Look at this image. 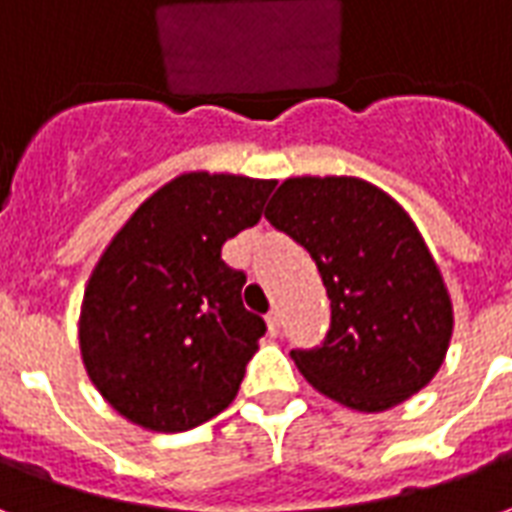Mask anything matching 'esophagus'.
Masks as SVG:
<instances>
[{"label":"esophagus","instance_id":"1","mask_svg":"<svg viewBox=\"0 0 512 512\" xmlns=\"http://www.w3.org/2000/svg\"><path fill=\"white\" fill-rule=\"evenodd\" d=\"M266 326H268V334H271V337H277L279 329H282V315H279L277 310L268 312V315H266Z\"/></svg>","mask_w":512,"mask_h":512}]
</instances>
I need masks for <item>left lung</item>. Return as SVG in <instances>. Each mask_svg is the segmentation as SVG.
I'll use <instances>...</instances> for the list:
<instances>
[{
    "mask_svg": "<svg viewBox=\"0 0 512 512\" xmlns=\"http://www.w3.org/2000/svg\"><path fill=\"white\" fill-rule=\"evenodd\" d=\"M266 219L299 241L332 299L321 348L290 351L321 395L354 411H386L414 397L444 365L452 301L406 208L351 175L279 183Z\"/></svg>",
    "mask_w": 512,
    "mask_h": 512,
    "instance_id": "obj_1",
    "label": "left lung"
}]
</instances>
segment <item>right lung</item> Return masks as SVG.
<instances>
[{
  "instance_id": "right-lung-1",
  "label": "right lung",
  "mask_w": 512,
  "mask_h": 512,
  "mask_svg": "<svg viewBox=\"0 0 512 512\" xmlns=\"http://www.w3.org/2000/svg\"><path fill=\"white\" fill-rule=\"evenodd\" d=\"M277 180L183 172L136 208L98 257L79 312L87 376L120 417L180 433L238 395L266 323L222 260L255 227Z\"/></svg>"
}]
</instances>
